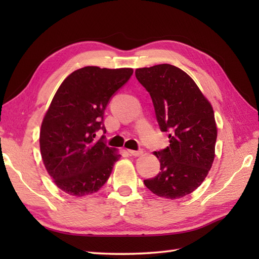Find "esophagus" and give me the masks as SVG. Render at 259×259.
<instances>
[{
	"mask_svg": "<svg viewBox=\"0 0 259 259\" xmlns=\"http://www.w3.org/2000/svg\"><path fill=\"white\" fill-rule=\"evenodd\" d=\"M128 152L131 156H135V157H139L142 155V153H144L142 152V150H128Z\"/></svg>",
	"mask_w": 259,
	"mask_h": 259,
	"instance_id": "34e87169",
	"label": "esophagus"
}]
</instances>
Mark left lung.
<instances>
[{"label":"left lung","mask_w":259,"mask_h":259,"mask_svg":"<svg viewBox=\"0 0 259 259\" xmlns=\"http://www.w3.org/2000/svg\"><path fill=\"white\" fill-rule=\"evenodd\" d=\"M150 93L159 126L169 133V146L155 151L160 171L144 183L153 194L178 199L205 180L214 159L217 124L211 103L185 71L171 64L136 70Z\"/></svg>","instance_id":"8db88e82"}]
</instances>
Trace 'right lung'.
<instances>
[{
  "mask_svg": "<svg viewBox=\"0 0 259 259\" xmlns=\"http://www.w3.org/2000/svg\"><path fill=\"white\" fill-rule=\"evenodd\" d=\"M130 68L84 67L59 87L43 118L40 150L53 183L65 194L83 197L107 183L121 157L100 139L103 113L113 93L133 75Z\"/></svg>",
  "mask_w": 259,
  "mask_h": 259,
  "instance_id": "right-lung-1",
  "label": "right lung"
}]
</instances>
